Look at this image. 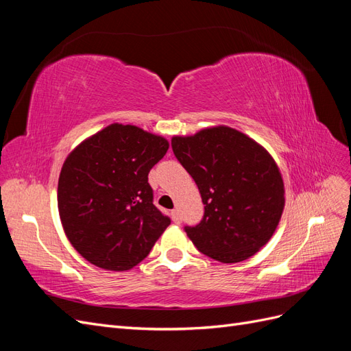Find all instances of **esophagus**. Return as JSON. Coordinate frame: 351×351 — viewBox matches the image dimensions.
<instances>
[{"label":"esophagus","instance_id":"34e87169","mask_svg":"<svg viewBox=\"0 0 351 351\" xmlns=\"http://www.w3.org/2000/svg\"><path fill=\"white\" fill-rule=\"evenodd\" d=\"M171 218H173V221L176 222V224H180V214H178L177 209L171 210Z\"/></svg>","mask_w":351,"mask_h":351}]
</instances>
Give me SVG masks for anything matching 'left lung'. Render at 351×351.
<instances>
[{
    "mask_svg": "<svg viewBox=\"0 0 351 351\" xmlns=\"http://www.w3.org/2000/svg\"><path fill=\"white\" fill-rule=\"evenodd\" d=\"M205 205L189 239L206 256L234 263L253 256L272 237L284 209V183L272 156L231 127L218 125L171 141Z\"/></svg>",
    "mask_w": 351,
    "mask_h": 351,
    "instance_id": "left-lung-1",
    "label": "left lung"
}]
</instances>
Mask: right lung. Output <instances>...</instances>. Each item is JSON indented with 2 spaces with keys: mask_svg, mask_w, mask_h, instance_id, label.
Returning <instances> with one entry per match:
<instances>
[{
  "mask_svg": "<svg viewBox=\"0 0 351 351\" xmlns=\"http://www.w3.org/2000/svg\"><path fill=\"white\" fill-rule=\"evenodd\" d=\"M168 146L161 136L115 123L67 156L58 178V210L67 239L84 259L127 271L149 254L171 224L154 205L147 183Z\"/></svg>",
  "mask_w": 351,
  "mask_h": 351,
  "instance_id": "1",
  "label": "right lung"
}]
</instances>
